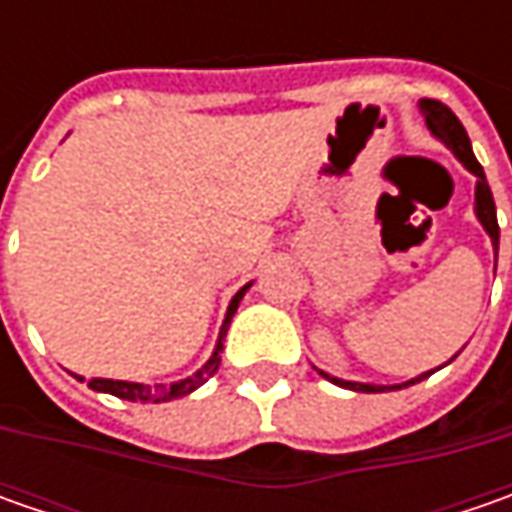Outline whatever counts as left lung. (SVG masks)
<instances>
[{"mask_svg": "<svg viewBox=\"0 0 512 512\" xmlns=\"http://www.w3.org/2000/svg\"><path fill=\"white\" fill-rule=\"evenodd\" d=\"M419 108L424 113V122H427V128L430 133L436 136V139H442L447 148L456 153V159L462 162L464 168L470 170L479 182H476V216H479V222L482 227L490 233V242H493V250H496V259H499V222H496V202H493V193H490V185H487V179H484V168L476 162V156H473V148H470V139H467V130L464 125L456 119V113L442 105V102H436V99H422L419 102ZM322 376H325L327 382L339 384V387H347V390H359V393H379V390H402L407 384H416L427 379L430 373H422L419 379H410V382L404 384H393V387H382V384H362V382H344V379H336V376H330L325 370H319Z\"/></svg>", "mask_w": 512, "mask_h": 512, "instance_id": "obj_1", "label": "left lung"}]
</instances>
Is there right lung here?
I'll use <instances>...</instances> for the list:
<instances>
[{"label": "right lung", "instance_id": "add662e5", "mask_svg": "<svg viewBox=\"0 0 512 512\" xmlns=\"http://www.w3.org/2000/svg\"><path fill=\"white\" fill-rule=\"evenodd\" d=\"M250 285H245L233 299H230V307H227V316H225V325L219 330V342H216V350H213V356L207 359V364L202 370H196L193 376H187L182 382H173V384H139V382H113V379H90L88 387L93 390H99V393H110V396H119V399H125V402H150V404H159V402H170V399H179V396H187V393H193L196 387H202V384L219 370V362H222V350H225V336H227V325H230V319H233V313H236V307L242 302V296H245V290Z\"/></svg>", "mask_w": 512, "mask_h": 512}]
</instances>
